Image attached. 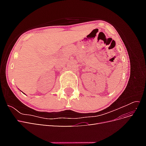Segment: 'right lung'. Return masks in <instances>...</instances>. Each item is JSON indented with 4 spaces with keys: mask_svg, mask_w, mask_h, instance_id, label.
Listing matches in <instances>:
<instances>
[{
    "mask_svg": "<svg viewBox=\"0 0 146 146\" xmlns=\"http://www.w3.org/2000/svg\"><path fill=\"white\" fill-rule=\"evenodd\" d=\"M23 93H24V92H23Z\"/></svg>",
    "mask_w": 146,
    "mask_h": 146,
    "instance_id": "add662e5",
    "label": "right lung"
}]
</instances>
